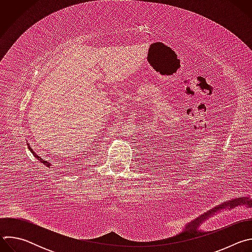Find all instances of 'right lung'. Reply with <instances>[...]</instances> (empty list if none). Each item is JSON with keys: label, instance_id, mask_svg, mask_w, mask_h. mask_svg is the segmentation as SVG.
<instances>
[{"label": "right lung", "instance_id": "1", "mask_svg": "<svg viewBox=\"0 0 252 252\" xmlns=\"http://www.w3.org/2000/svg\"><path fill=\"white\" fill-rule=\"evenodd\" d=\"M28 148H29V150L31 151V153L32 154V156H33L35 158H37L38 160H40V161H41L43 164H45L47 167H50V168H51V166H52V163H51V162H49V161H47V160H44V159H43L41 157H39L38 155H35V153H34V152L32 150V148L30 147L29 143H28Z\"/></svg>", "mask_w": 252, "mask_h": 252}]
</instances>
